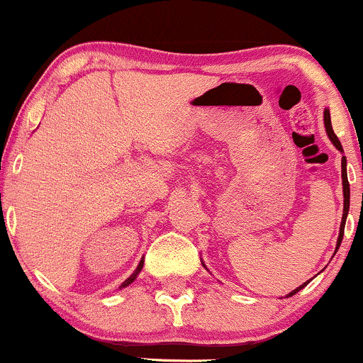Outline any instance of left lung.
<instances>
[{
    "instance_id": "obj_1",
    "label": "left lung",
    "mask_w": 363,
    "mask_h": 363,
    "mask_svg": "<svg viewBox=\"0 0 363 363\" xmlns=\"http://www.w3.org/2000/svg\"><path fill=\"white\" fill-rule=\"evenodd\" d=\"M324 126H326V133L329 136V140L333 141V145H335L336 148L340 150V152H343V147H341L338 136L335 135V131H333V126H331V116H329V111L326 109L324 111ZM341 179H343V198H345V203H343V218H341V227H340V235H338V244H336V249L340 247L341 240H343V232H345V222H347V215H348V210H350V184H348V177H347V158H341ZM309 281H306L303 285L298 286V289H295L294 291H290L289 297L291 295L297 294L298 290H302L303 286L307 285Z\"/></svg>"
}]
</instances>
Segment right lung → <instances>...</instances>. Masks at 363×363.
Instances as JSON below:
<instances>
[{"label":"right lung","mask_w":363,"mask_h":363,"mask_svg":"<svg viewBox=\"0 0 363 363\" xmlns=\"http://www.w3.org/2000/svg\"><path fill=\"white\" fill-rule=\"evenodd\" d=\"M141 268H143V261H141V262H140V264H138V268H136V272H135V273H133V274H131V277H129V278H128V280L123 283V285H121V289H124V286H128V285H129V283H133V281H135V278H136V277H138V273L141 272Z\"/></svg>","instance_id":"right-lung-1"}]
</instances>
